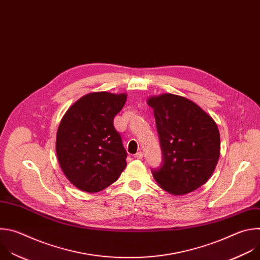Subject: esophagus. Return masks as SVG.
Instances as JSON below:
<instances>
[{"mask_svg": "<svg viewBox=\"0 0 260 260\" xmlns=\"http://www.w3.org/2000/svg\"><path fill=\"white\" fill-rule=\"evenodd\" d=\"M134 158H135V159H138V160L142 159V158H143V152H142V151H138L137 153H135Z\"/></svg>", "mask_w": 260, "mask_h": 260, "instance_id": "esophagus-1", "label": "esophagus"}]
</instances>
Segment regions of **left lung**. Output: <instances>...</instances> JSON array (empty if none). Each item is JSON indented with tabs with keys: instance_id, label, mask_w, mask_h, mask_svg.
Segmentation results:
<instances>
[{
	"instance_id": "8db88e82",
	"label": "left lung",
	"mask_w": 260,
	"mask_h": 260,
	"mask_svg": "<svg viewBox=\"0 0 260 260\" xmlns=\"http://www.w3.org/2000/svg\"><path fill=\"white\" fill-rule=\"evenodd\" d=\"M162 148V165L151 170L160 186L175 196L193 191L210 178L220 154L215 121L191 100L170 93L151 96Z\"/></svg>"
}]
</instances>
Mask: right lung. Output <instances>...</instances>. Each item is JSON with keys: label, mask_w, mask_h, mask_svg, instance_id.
I'll return each mask as SVG.
<instances>
[{"label": "right lung", "mask_w": 260, "mask_h": 260, "mask_svg": "<svg viewBox=\"0 0 260 260\" xmlns=\"http://www.w3.org/2000/svg\"><path fill=\"white\" fill-rule=\"evenodd\" d=\"M127 94L93 92L67 111L56 134V153L67 178L79 189L97 192L114 183L127 163V151L114 127Z\"/></svg>", "instance_id": "right-lung-1"}]
</instances>
